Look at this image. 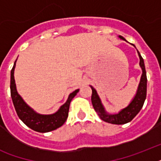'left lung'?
<instances>
[{
  "label": "left lung",
  "instance_id": "8db88e82",
  "mask_svg": "<svg viewBox=\"0 0 161 161\" xmlns=\"http://www.w3.org/2000/svg\"><path fill=\"white\" fill-rule=\"evenodd\" d=\"M119 37L125 41V39L123 36H119ZM138 54L140 57V65L142 68V75H141L140 84L138 87L137 93L135 94L132 102L129 104V106L121 110L119 114H107L104 110L103 104L101 103L100 98L98 97L96 90L92 86H90L92 88L91 100H92L94 110L100 117L101 119L105 122L114 124V125H124V124L130 122L138 114V113L140 112L144 105L145 98H146V92H147V77H146V71H145L144 59L139 52H138Z\"/></svg>",
  "mask_w": 161,
  "mask_h": 161
}]
</instances>
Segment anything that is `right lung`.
I'll return each mask as SVG.
<instances>
[{"mask_svg":"<svg viewBox=\"0 0 161 161\" xmlns=\"http://www.w3.org/2000/svg\"><path fill=\"white\" fill-rule=\"evenodd\" d=\"M16 62L11 71V96L12 98L14 107L18 115L19 119L31 130L40 133H46L61 127L66 122L68 116V110L72 99L78 93V89L73 91L68 96V98L63 105L53 114L42 115L36 114L29 107L21 97L17 93L14 78V70L16 67Z\"/></svg>","mask_w":161,"mask_h":161,"instance_id":"1","label":"right lung"}]
</instances>
